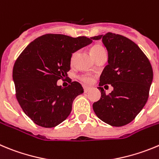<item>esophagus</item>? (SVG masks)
Here are the masks:
<instances>
[{
	"label": "esophagus",
	"mask_w": 159,
	"mask_h": 159,
	"mask_svg": "<svg viewBox=\"0 0 159 159\" xmlns=\"http://www.w3.org/2000/svg\"><path fill=\"white\" fill-rule=\"evenodd\" d=\"M84 92L87 93L90 90H91V87H87V86H84Z\"/></svg>",
	"instance_id": "esophagus-1"
}]
</instances>
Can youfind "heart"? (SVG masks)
Wrapping results in <instances>:
<instances>
[{
    "label": "heart",
    "instance_id": "obj_1",
    "mask_svg": "<svg viewBox=\"0 0 159 159\" xmlns=\"http://www.w3.org/2000/svg\"><path fill=\"white\" fill-rule=\"evenodd\" d=\"M103 51H105L104 48L99 45H95V46H92L91 49V53L93 56V57L95 58L96 57L98 56L101 53H102ZM80 80L85 84H91L92 82L93 79L91 75H84L80 77Z\"/></svg>",
    "mask_w": 159,
    "mask_h": 159
}]
</instances>
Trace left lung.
I'll list each match as a JSON object with an SVG mask.
<instances>
[{
	"instance_id": "obj_1",
	"label": "left lung",
	"mask_w": 159,
	"mask_h": 159,
	"mask_svg": "<svg viewBox=\"0 0 159 159\" xmlns=\"http://www.w3.org/2000/svg\"><path fill=\"white\" fill-rule=\"evenodd\" d=\"M102 39L108 51V65L100 76L101 98L93 104L96 116L111 126L130 123L146 104L153 80L149 60L140 48L129 39L107 33L91 37ZM110 84L114 91L106 95L102 88Z\"/></svg>"
}]
</instances>
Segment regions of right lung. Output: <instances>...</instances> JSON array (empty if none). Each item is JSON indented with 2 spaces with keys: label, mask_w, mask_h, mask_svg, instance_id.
<instances>
[{
  "label": "right lung",
  "mask_w": 159,
  "mask_h": 159,
  "mask_svg": "<svg viewBox=\"0 0 159 159\" xmlns=\"http://www.w3.org/2000/svg\"><path fill=\"white\" fill-rule=\"evenodd\" d=\"M92 43L91 39L47 34L37 38L19 56L12 79L18 102L36 125L53 128L72 111V102L84 88L78 82L67 87L57 84L68 75L72 53Z\"/></svg>",
  "instance_id": "add662e5"
}]
</instances>
